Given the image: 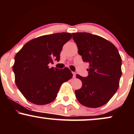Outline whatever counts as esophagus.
Instances as JSON below:
<instances>
[{"label": "esophagus", "instance_id": "obj_1", "mask_svg": "<svg viewBox=\"0 0 134 134\" xmlns=\"http://www.w3.org/2000/svg\"><path fill=\"white\" fill-rule=\"evenodd\" d=\"M72 74H73V77H76V73L74 72H72Z\"/></svg>", "mask_w": 134, "mask_h": 134}]
</instances>
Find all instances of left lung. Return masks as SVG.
<instances>
[{"label":"left lung","instance_id":"8db88e82","mask_svg":"<svg viewBox=\"0 0 134 134\" xmlns=\"http://www.w3.org/2000/svg\"><path fill=\"white\" fill-rule=\"evenodd\" d=\"M82 60L89 62L88 76L76 75L82 81L81 89L75 91L82 105L98 108L107 103L119 87L121 58L117 48L107 40L88 33H72Z\"/></svg>","mask_w":134,"mask_h":134}]
</instances>
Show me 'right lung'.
I'll return each mask as SVG.
<instances>
[{"instance_id": "1", "label": "right lung", "mask_w": 134, "mask_h": 134, "mask_svg": "<svg viewBox=\"0 0 134 134\" xmlns=\"http://www.w3.org/2000/svg\"><path fill=\"white\" fill-rule=\"evenodd\" d=\"M72 34L44 35L26 43L17 53L13 66L17 87L24 98L38 105L50 103L56 98L61 85L73 76L70 69L49 68L59 61L64 44Z\"/></svg>"}]
</instances>
